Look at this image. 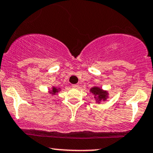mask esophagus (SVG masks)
<instances>
[{
	"label": "esophagus",
	"instance_id": "34e87169",
	"mask_svg": "<svg viewBox=\"0 0 153 153\" xmlns=\"http://www.w3.org/2000/svg\"><path fill=\"white\" fill-rule=\"evenodd\" d=\"M72 87L77 88H78V84H73V85H72Z\"/></svg>",
	"mask_w": 153,
	"mask_h": 153
}]
</instances>
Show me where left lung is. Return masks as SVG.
I'll use <instances>...</instances> for the list:
<instances>
[{
  "instance_id": "8db88e82",
  "label": "left lung",
  "mask_w": 153,
  "mask_h": 153,
  "mask_svg": "<svg viewBox=\"0 0 153 153\" xmlns=\"http://www.w3.org/2000/svg\"><path fill=\"white\" fill-rule=\"evenodd\" d=\"M90 91L94 95V98L97 103H100L102 101H105L108 97V93L107 91L102 90L99 87H92Z\"/></svg>"
}]
</instances>
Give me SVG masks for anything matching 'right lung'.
I'll return each mask as SVG.
<instances>
[{
	"label": "right lung",
	"instance_id": "obj_1",
	"mask_svg": "<svg viewBox=\"0 0 153 153\" xmlns=\"http://www.w3.org/2000/svg\"><path fill=\"white\" fill-rule=\"evenodd\" d=\"M60 90V88H57L56 87H53L52 88V90L50 91V93L51 94H57L59 92V91Z\"/></svg>",
	"mask_w": 153,
	"mask_h": 153
}]
</instances>
